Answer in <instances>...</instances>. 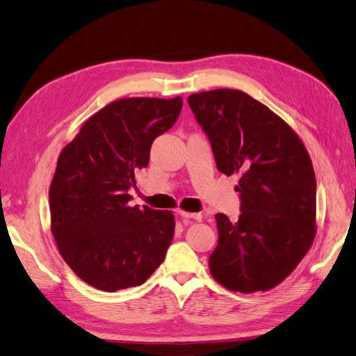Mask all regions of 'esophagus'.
I'll return each mask as SVG.
<instances>
[{"label": "esophagus", "mask_w": 356, "mask_h": 356, "mask_svg": "<svg viewBox=\"0 0 356 356\" xmlns=\"http://www.w3.org/2000/svg\"><path fill=\"white\" fill-rule=\"evenodd\" d=\"M179 216L184 217V218H193V220H197V221H201L202 220V216L200 213H188V211H179Z\"/></svg>", "instance_id": "1"}]
</instances>
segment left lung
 <instances>
[{
	"instance_id": "left-lung-1",
	"label": "left lung",
	"mask_w": 356,
	"mask_h": 356,
	"mask_svg": "<svg viewBox=\"0 0 356 356\" xmlns=\"http://www.w3.org/2000/svg\"><path fill=\"white\" fill-rule=\"evenodd\" d=\"M188 104L210 139L217 170L240 174L237 221L217 214L213 277L241 293L282 283L316 234V178L305 145L289 124L241 90L195 93Z\"/></svg>"
}]
</instances>
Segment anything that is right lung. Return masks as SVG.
<instances>
[{
    "label": "right lung",
    "mask_w": 356,
    "mask_h": 356,
    "mask_svg": "<svg viewBox=\"0 0 356 356\" xmlns=\"http://www.w3.org/2000/svg\"><path fill=\"white\" fill-rule=\"evenodd\" d=\"M181 109V97L112 102L58 156L49 191L51 232L69 267L99 290L140 286L165 259L174 214L131 207L128 193L149 163L152 142L174 127Z\"/></svg>",
    "instance_id": "1"
}]
</instances>
